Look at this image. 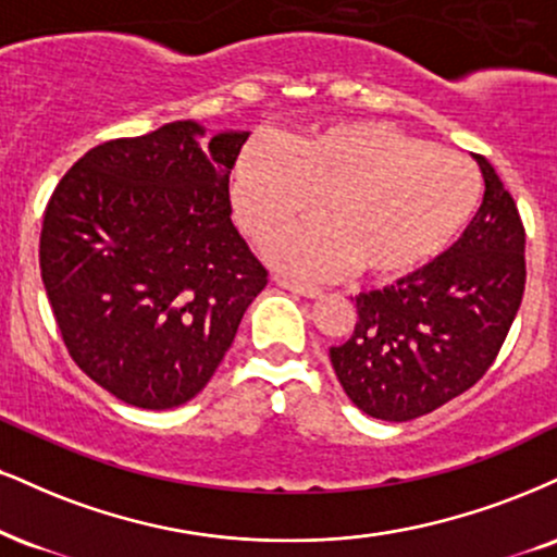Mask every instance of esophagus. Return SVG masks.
I'll return each instance as SVG.
<instances>
[{
    "label": "esophagus",
    "mask_w": 557,
    "mask_h": 557,
    "mask_svg": "<svg viewBox=\"0 0 557 557\" xmlns=\"http://www.w3.org/2000/svg\"><path fill=\"white\" fill-rule=\"evenodd\" d=\"M274 283H277L280 287H285V290L296 293V296H304V298H317V296H321V290H319L317 285H311V283H298V280L283 277V274H277V277H274Z\"/></svg>",
    "instance_id": "34e87169"
}]
</instances>
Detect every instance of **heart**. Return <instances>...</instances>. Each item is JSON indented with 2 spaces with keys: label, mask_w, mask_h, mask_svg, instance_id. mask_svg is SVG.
<instances>
[{
  "label": "heart",
  "mask_w": 557,
  "mask_h": 557,
  "mask_svg": "<svg viewBox=\"0 0 557 557\" xmlns=\"http://www.w3.org/2000/svg\"><path fill=\"white\" fill-rule=\"evenodd\" d=\"M233 210L253 238L308 212L321 218L267 238L264 253L298 274H405L459 236L480 202V173L459 152L384 122H334L253 143L231 171Z\"/></svg>",
  "instance_id": "1"
}]
</instances>
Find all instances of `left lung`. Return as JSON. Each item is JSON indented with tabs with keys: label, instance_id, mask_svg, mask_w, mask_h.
Wrapping results in <instances>:
<instances>
[{
	"label": "left lung",
	"instance_id": "left-lung-1",
	"mask_svg": "<svg viewBox=\"0 0 557 557\" xmlns=\"http://www.w3.org/2000/svg\"><path fill=\"white\" fill-rule=\"evenodd\" d=\"M485 194L467 231L431 264L355 296L352 337L330 350L358 410L405 423L459 397L504 345L524 296V225L482 156Z\"/></svg>",
	"mask_w": 557,
	"mask_h": 557
}]
</instances>
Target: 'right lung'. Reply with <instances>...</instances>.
Returning <instances> with one entry per match:
<instances>
[{
  "label": "right lung",
  "instance_id": "add662e5",
  "mask_svg": "<svg viewBox=\"0 0 557 557\" xmlns=\"http://www.w3.org/2000/svg\"><path fill=\"white\" fill-rule=\"evenodd\" d=\"M251 132L173 122L92 147L44 214L41 277L66 350L143 410L207 386L267 270L231 220V169Z\"/></svg>",
  "mask_w": 557,
  "mask_h": 557
}]
</instances>
